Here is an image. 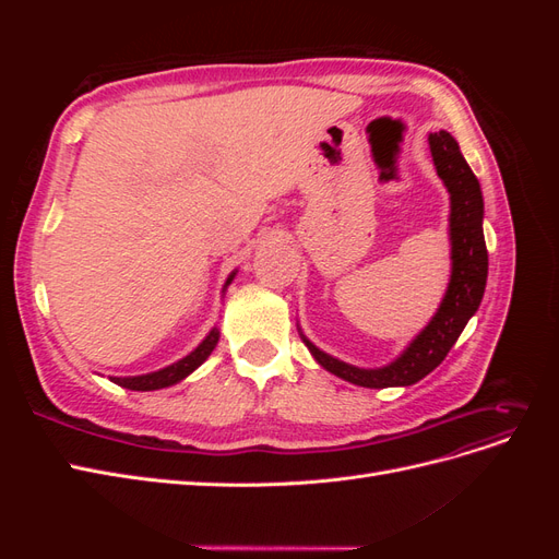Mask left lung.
<instances>
[{
	"mask_svg": "<svg viewBox=\"0 0 559 559\" xmlns=\"http://www.w3.org/2000/svg\"><path fill=\"white\" fill-rule=\"evenodd\" d=\"M429 148L438 177L443 179L450 193V245H452V275L441 308L436 310L429 324L421 329L415 341L403 349L399 359L382 368L349 366L331 354L321 352L300 333L319 366L329 373L352 384L384 389L408 386L419 382L441 364L456 337L476 314L487 282V247L483 235V193L476 175L464 160L460 144L450 132H431Z\"/></svg>",
	"mask_w": 559,
	"mask_h": 559,
	"instance_id": "obj_1",
	"label": "left lung"
}]
</instances>
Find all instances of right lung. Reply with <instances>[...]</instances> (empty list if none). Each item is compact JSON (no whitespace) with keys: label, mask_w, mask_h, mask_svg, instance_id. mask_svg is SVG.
Wrapping results in <instances>:
<instances>
[{"label":"right lung","mask_w":559,"mask_h":559,"mask_svg":"<svg viewBox=\"0 0 559 559\" xmlns=\"http://www.w3.org/2000/svg\"><path fill=\"white\" fill-rule=\"evenodd\" d=\"M233 277H235V273L228 275V280H226V284H224V289L233 282ZM216 343H218V329H212V331L207 333L205 341H202L191 354H186V357L179 359L177 364L165 366V368L154 370V373H146V376L109 378V380H111L114 384H118V386L134 389V392H154V389H163V386L177 384V382H181L186 376H191L193 370L210 357L212 349L216 347Z\"/></svg>","instance_id":"add662e5"}]
</instances>
